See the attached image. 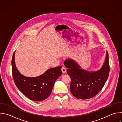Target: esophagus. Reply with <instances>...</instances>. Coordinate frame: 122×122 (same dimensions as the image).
I'll use <instances>...</instances> for the list:
<instances>
[{"label":"esophagus","mask_w":122,"mask_h":122,"mask_svg":"<svg viewBox=\"0 0 122 122\" xmlns=\"http://www.w3.org/2000/svg\"><path fill=\"white\" fill-rule=\"evenodd\" d=\"M62 71L63 73H65L66 71V68L65 66H63L62 68Z\"/></svg>","instance_id":"34e87169"}]
</instances>
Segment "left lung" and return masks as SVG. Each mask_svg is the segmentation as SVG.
Here are the masks:
<instances>
[{
	"label": "left lung",
	"instance_id": "obj_1",
	"mask_svg": "<svg viewBox=\"0 0 122 122\" xmlns=\"http://www.w3.org/2000/svg\"><path fill=\"white\" fill-rule=\"evenodd\" d=\"M64 63L71 78V92L79 99H87L95 97L102 89L109 77L110 66L107 51L105 62L97 71L84 70L71 59H66Z\"/></svg>",
	"mask_w": 122,
	"mask_h": 122
}]
</instances>
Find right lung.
Here are the masks:
<instances>
[{"mask_svg": "<svg viewBox=\"0 0 122 122\" xmlns=\"http://www.w3.org/2000/svg\"><path fill=\"white\" fill-rule=\"evenodd\" d=\"M15 52L12 61V76L17 87L29 99L36 101L46 99L51 95L57 79L61 75L62 66L48 69L42 75L28 77L22 75L17 69L14 60Z\"/></svg>", "mask_w": 122, "mask_h": 122, "instance_id": "right-lung-1", "label": "right lung"}]
</instances>
